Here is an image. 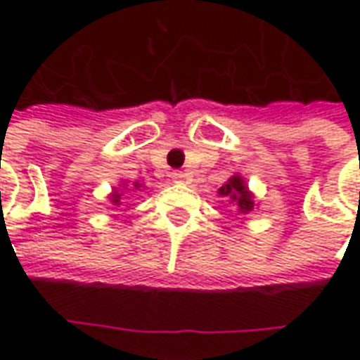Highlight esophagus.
Wrapping results in <instances>:
<instances>
[{
	"mask_svg": "<svg viewBox=\"0 0 360 360\" xmlns=\"http://www.w3.org/2000/svg\"><path fill=\"white\" fill-rule=\"evenodd\" d=\"M172 179L175 181V183H185V179H187V173H183V172H173V173H172Z\"/></svg>",
	"mask_w": 360,
	"mask_h": 360,
	"instance_id": "34e87169",
	"label": "esophagus"
}]
</instances>
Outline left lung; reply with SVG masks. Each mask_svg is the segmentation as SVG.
Listing matches in <instances>:
<instances>
[{
	"instance_id": "1",
	"label": "left lung",
	"mask_w": 360,
	"mask_h": 360,
	"mask_svg": "<svg viewBox=\"0 0 360 360\" xmlns=\"http://www.w3.org/2000/svg\"><path fill=\"white\" fill-rule=\"evenodd\" d=\"M219 196H226L231 202L237 204L239 208V214H249L252 208H255V198H252V193L249 191V187L245 185L241 175H233L231 179L227 181L224 187L218 188Z\"/></svg>"
}]
</instances>
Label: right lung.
<instances>
[{
  "instance_id": "add662e5",
  "label": "right lung",
  "mask_w": 360,
  "mask_h": 360,
  "mask_svg": "<svg viewBox=\"0 0 360 360\" xmlns=\"http://www.w3.org/2000/svg\"><path fill=\"white\" fill-rule=\"evenodd\" d=\"M123 185H125V183H123ZM141 183H133V187L129 188V191H134V188H136V191H141ZM127 187H123V191H125ZM123 191H121V193H119L117 188H115V191H113V193H111L110 195V200H111V204H113V206H119V204H123L121 202V196H123Z\"/></svg>"
}]
</instances>
